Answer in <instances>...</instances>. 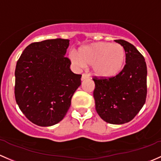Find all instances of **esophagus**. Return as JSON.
Masks as SVG:
<instances>
[{
  "mask_svg": "<svg viewBox=\"0 0 161 161\" xmlns=\"http://www.w3.org/2000/svg\"><path fill=\"white\" fill-rule=\"evenodd\" d=\"M89 75H87V74H82V79H81V80L82 81H84V80H86V79H89Z\"/></svg>",
  "mask_w": 161,
  "mask_h": 161,
  "instance_id": "obj_1",
  "label": "esophagus"
}]
</instances>
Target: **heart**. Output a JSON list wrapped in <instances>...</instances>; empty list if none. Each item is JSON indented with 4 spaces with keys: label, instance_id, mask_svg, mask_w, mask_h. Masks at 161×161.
<instances>
[{
    "label": "heart",
    "instance_id": "heart-1",
    "mask_svg": "<svg viewBox=\"0 0 161 161\" xmlns=\"http://www.w3.org/2000/svg\"><path fill=\"white\" fill-rule=\"evenodd\" d=\"M77 55L71 52L69 58L75 66L82 69L92 65V72L101 79L119 75L124 69L126 52L119 44L99 42L79 48Z\"/></svg>",
    "mask_w": 161,
    "mask_h": 161
}]
</instances>
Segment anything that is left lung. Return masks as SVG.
<instances>
[{
    "instance_id": "left-lung-1",
    "label": "left lung",
    "mask_w": 161,
    "mask_h": 161,
    "mask_svg": "<svg viewBox=\"0 0 161 161\" xmlns=\"http://www.w3.org/2000/svg\"><path fill=\"white\" fill-rule=\"evenodd\" d=\"M126 52V65L119 75L93 79L96 110L106 123L123 124L131 121L146 102L147 69L136 47L124 40H115Z\"/></svg>"
}]
</instances>
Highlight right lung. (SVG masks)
I'll list each match as a JSON object with an SVG mask.
<instances>
[{
    "instance_id": "add662e5",
    "label": "right lung",
    "mask_w": 161,
    "mask_h": 161,
    "mask_svg": "<svg viewBox=\"0 0 161 161\" xmlns=\"http://www.w3.org/2000/svg\"><path fill=\"white\" fill-rule=\"evenodd\" d=\"M69 39H48L26 47L17 62L14 95L25 116L40 126H51L66 115L82 75L73 73L65 57Z\"/></svg>"
}]
</instances>
